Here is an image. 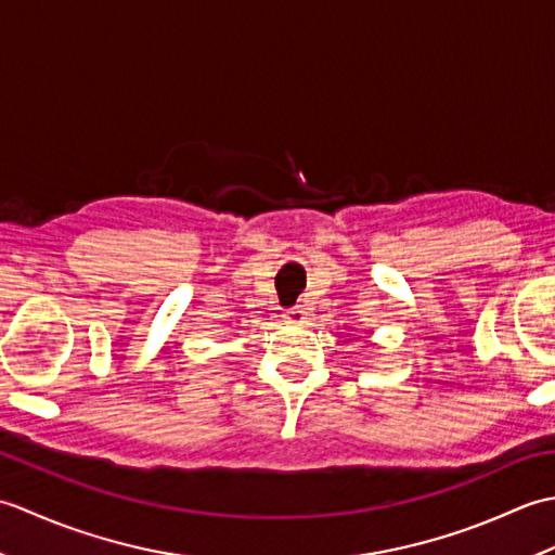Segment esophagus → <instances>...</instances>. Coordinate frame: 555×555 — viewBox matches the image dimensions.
<instances>
[{"label":"esophagus","mask_w":555,"mask_h":555,"mask_svg":"<svg viewBox=\"0 0 555 555\" xmlns=\"http://www.w3.org/2000/svg\"><path fill=\"white\" fill-rule=\"evenodd\" d=\"M286 322L288 324H305L308 322V308H305V305H296V308L286 310Z\"/></svg>","instance_id":"1"}]
</instances>
